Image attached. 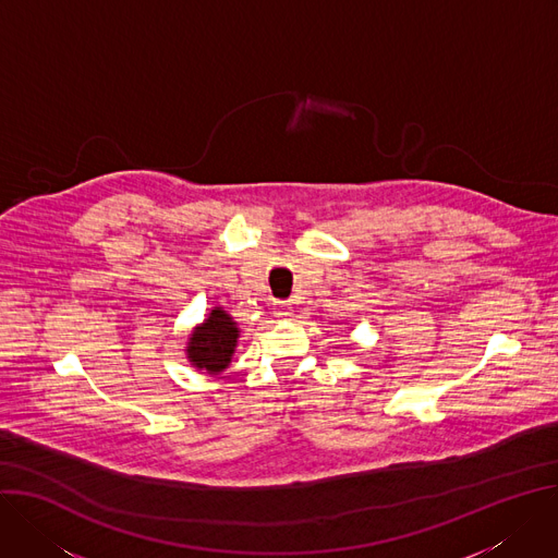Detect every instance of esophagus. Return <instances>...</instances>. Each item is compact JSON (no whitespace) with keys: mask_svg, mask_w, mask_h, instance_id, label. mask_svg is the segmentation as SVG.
Segmentation results:
<instances>
[{"mask_svg":"<svg viewBox=\"0 0 558 558\" xmlns=\"http://www.w3.org/2000/svg\"><path fill=\"white\" fill-rule=\"evenodd\" d=\"M274 314H276L278 318H289V316L293 314V307L289 305V302L278 300V302H276V307H274Z\"/></svg>","mask_w":558,"mask_h":558,"instance_id":"34e87169","label":"esophagus"}]
</instances>
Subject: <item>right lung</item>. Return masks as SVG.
I'll return each mask as SVG.
<instances>
[{"label": "right lung", "mask_w": 558, "mask_h": 558, "mask_svg": "<svg viewBox=\"0 0 558 558\" xmlns=\"http://www.w3.org/2000/svg\"><path fill=\"white\" fill-rule=\"evenodd\" d=\"M238 336V327L229 318V314L216 307L205 320V325L193 331L186 349L189 361L199 369H207L209 374L227 369L233 356Z\"/></svg>", "instance_id": "obj_1"}]
</instances>
